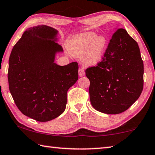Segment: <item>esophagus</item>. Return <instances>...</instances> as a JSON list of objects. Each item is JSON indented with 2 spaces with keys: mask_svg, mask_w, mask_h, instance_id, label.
Returning a JSON list of instances; mask_svg holds the SVG:
<instances>
[{
  "mask_svg": "<svg viewBox=\"0 0 155 155\" xmlns=\"http://www.w3.org/2000/svg\"><path fill=\"white\" fill-rule=\"evenodd\" d=\"M78 72H79V76L80 77H82L85 75V71H84V69L83 68L79 69Z\"/></svg>",
  "mask_w": 155,
  "mask_h": 155,
  "instance_id": "esophagus-1",
  "label": "esophagus"
}]
</instances>
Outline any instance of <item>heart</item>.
Masks as SVG:
<instances>
[{"instance_id":"obj_1","label":"heart","mask_w":155,"mask_h":155,"mask_svg":"<svg viewBox=\"0 0 155 155\" xmlns=\"http://www.w3.org/2000/svg\"><path fill=\"white\" fill-rule=\"evenodd\" d=\"M106 44L104 36L97 37L94 32H86L73 39L69 49L75 57H81L85 65H95L103 59Z\"/></svg>"}]
</instances>
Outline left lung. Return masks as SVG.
Masks as SVG:
<instances>
[{
	"instance_id": "left-lung-1",
	"label": "left lung",
	"mask_w": 155,
	"mask_h": 155,
	"mask_svg": "<svg viewBox=\"0 0 155 155\" xmlns=\"http://www.w3.org/2000/svg\"><path fill=\"white\" fill-rule=\"evenodd\" d=\"M92 107L119 114L138 100L144 85V64L138 43L123 28L113 34L101 62L86 69Z\"/></svg>"
}]
</instances>
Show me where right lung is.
Here are the masks:
<instances>
[{
  "instance_id": "1",
  "label": "right lung",
  "mask_w": 155,
  "mask_h": 155,
  "mask_svg": "<svg viewBox=\"0 0 155 155\" xmlns=\"http://www.w3.org/2000/svg\"><path fill=\"white\" fill-rule=\"evenodd\" d=\"M58 31L47 25L28 28L14 46L8 61V87L16 106L36 121H51L65 109L68 90L78 80V64L54 63Z\"/></svg>"
}]
</instances>
